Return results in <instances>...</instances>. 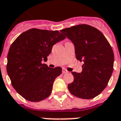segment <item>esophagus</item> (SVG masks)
<instances>
[{
  "label": "esophagus",
  "mask_w": 121,
  "mask_h": 121,
  "mask_svg": "<svg viewBox=\"0 0 121 121\" xmlns=\"http://www.w3.org/2000/svg\"><path fill=\"white\" fill-rule=\"evenodd\" d=\"M68 73V71H66V70H65V69H62V73L63 74H65V73Z\"/></svg>",
  "instance_id": "1"
}]
</instances>
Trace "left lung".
<instances>
[{"instance_id": "8db88e82", "label": "left lung", "mask_w": 121, "mask_h": 121, "mask_svg": "<svg viewBox=\"0 0 121 121\" xmlns=\"http://www.w3.org/2000/svg\"><path fill=\"white\" fill-rule=\"evenodd\" d=\"M62 34L74 45L76 59L84 62L81 73L73 72V83L68 85L71 94L91 99L105 88L114 69L112 48L101 31L88 25L62 29Z\"/></svg>"}]
</instances>
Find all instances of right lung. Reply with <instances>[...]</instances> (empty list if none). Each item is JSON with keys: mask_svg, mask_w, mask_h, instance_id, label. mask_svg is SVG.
I'll return each mask as SVG.
<instances>
[{"mask_svg": "<svg viewBox=\"0 0 121 121\" xmlns=\"http://www.w3.org/2000/svg\"><path fill=\"white\" fill-rule=\"evenodd\" d=\"M59 31L32 28L14 40L7 55V72L13 88L26 100L33 102L47 98L62 68H50L47 61L53 45L65 39Z\"/></svg>", "mask_w": 121, "mask_h": 121, "instance_id": "add662e5", "label": "right lung"}]
</instances>
